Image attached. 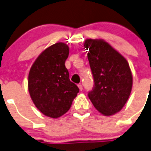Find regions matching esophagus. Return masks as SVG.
Here are the masks:
<instances>
[{"mask_svg": "<svg viewBox=\"0 0 151 151\" xmlns=\"http://www.w3.org/2000/svg\"><path fill=\"white\" fill-rule=\"evenodd\" d=\"M77 86H78V87H79L80 90H81V91H82V90H83V86H82L81 84H78Z\"/></svg>", "mask_w": 151, "mask_h": 151, "instance_id": "1", "label": "esophagus"}]
</instances>
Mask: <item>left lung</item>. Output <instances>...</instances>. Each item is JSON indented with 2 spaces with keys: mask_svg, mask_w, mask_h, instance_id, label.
I'll list each match as a JSON object with an SVG mask.
<instances>
[{
  "mask_svg": "<svg viewBox=\"0 0 151 151\" xmlns=\"http://www.w3.org/2000/svg\"><path fill=\"white\" fill-rule=\"evenodd\" d=\"M94 86L88 96L96 109L112 115L121 111L132 89V74L127 60L103 39H86Z\"/></svg>",
  "mask_w": 151,
  "mask_h": 151,
  "instance_id": "left-lung-1",
  "label": "left lung"
}]
</instances>
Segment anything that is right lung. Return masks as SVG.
I'll return each mask as SVG.
<instances>
[{
    "instance_id": "obj_1",
    "label": "right lung",
    "mask_w": 151,
    "mask_h": 151,
    "mask_svg": "<svg viewBox=\"0 0 151 151\" xmlns=\"http://www.w3.org/2000/svg\"><path fill=\"white\" fill-rule=\"evenodd\" d=\"M69 47L57 42L45 48L30 68L28 90L36 108L48 117L57 119L66 113L79 93L69 79L65 61Z\"/></svg>"
}]
</instances>
